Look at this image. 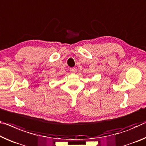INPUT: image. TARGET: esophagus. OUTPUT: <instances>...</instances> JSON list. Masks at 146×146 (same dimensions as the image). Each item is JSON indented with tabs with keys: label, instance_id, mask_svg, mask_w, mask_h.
I'll return each instance as SVG.
<instances>
[{
	"label": "esophagus",
	"instance_id": "obj_1",
	"mask_svg": "<svg viewBox=\"0 0 146 146\" xmlns=\"http://www.w3.org/2000/svg\"><path fill=\"white\" fill-rule=\"evenodd\" d=\"M69 70H70L71 73H75L76 72L75 68H70V69H69Z\"/></svg>",
	"mask_w": 146,
	"mask_h": 146
}]
</instances>
